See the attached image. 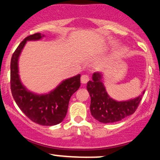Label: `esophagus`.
<instances>
[{"label":"esophagus","instance_id":"34e87169","mask_svg":"<svg viewBox=\"0 0 160 160\" xmlns=\"http://www.w3.org/2000/svg\"><path fill=\"white\" fill-rule=\"evenodd\" d=\"M81 82L82 83H86L89 80V77L87 74H83L81 76Z\"/></svg>","mask_w":160,"mask_h":160}]
</instances>
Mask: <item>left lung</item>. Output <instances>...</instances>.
Returning <instances> with one entry per match:
<instances>
[{
  "instance_id": "1",
  "label": "left lung",
  "mask_w": 160,
  "mask_h": 160,
  "mask_svg": "<svg viewBox=\"0 0 160 160\" xmlns=\"http://www.w3.org/2000/svg\"><path fill=\"white\" fill-rule=\"evenodd\" d=\"M101 78L102 75L99 73H94L92 80L87 82V90L91 97L90 111L92 117L103 123H111L135 113L142 99V95L127 102H117L110 98L106 92Z\"/></svg>"
}]
</instances>
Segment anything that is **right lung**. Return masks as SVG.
Listing matches in <instances>:
<instances>
[{"instance_id":"add662e5","label":"right lung","mask_w":160,"mask_h":160,"mask_svg":"<svg viewBox=\"0 0 160 160\" xmlns=\"http://www.w3.org/2000/svg\"><path fill=\"white\" fill-rule=\"evenodd\" d=\"M42 37L40 33L26 37L13 52L10 62V89L16 104L31 120L42 126H54L65 119L70 98L80 86V75L65 80L49 94L37 95L27 91L19 80L18 58L27 40H39Z\"/></svg>"}]
</instances>
